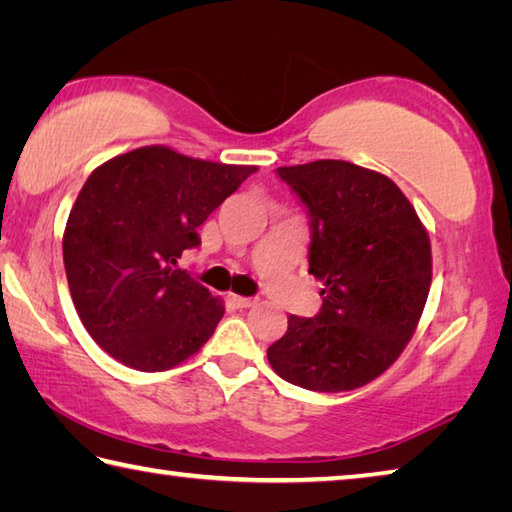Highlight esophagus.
Masks as SVG:
<instances>
[{
    "label": "esophagus",
    "mask_w": 512,
    "mask_h": 512,
    "mask_svg": "<svg viewBox=\"0 0 512 512\" xmlns=\"http://www.w3.org/2000/svg\"><path fill=\"white\" fill-rule=\"evenodd\" d=\"M232 305L237 309H248V307H255L257 305V298H244V296H232Z\"/></svg>",
    "instance_id": "esophagus-1"
}]
</instances>
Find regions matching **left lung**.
Returning <instances> with one entry per match:
<instances>
[{
    "instance_id": "1",
    "label": "left lung",
    "mask_w": 512,
    "mask_h": 512,
    "mask_svg": "<svg viewBox=\"0 0 512 512\" xmlns=\"http://www.w3.org/2000/svg\"><path fill=\"white\" fill-rule=\"evenodd\" d=\"M277 176L309 212L323 307L289 316L268 363L307 391H354L391 368L418 327L431 287L427 228L391 178L359 164L316 160Z\"/></svg>"
}]
</instances>
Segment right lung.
<instances>
[{"instance_id": "1", "label": "right lung", "mask_w": 512, "mask_h": 512, "mask_svg": "<svg viewBox=\"0 0 512 512\" xmlns=\"http://www.w3.org/2000/svg\"><path fill=\"white\" fill-rule=\"evenodd\" d=\"M255 171L155 144L90 173L69 212L63 259L79 318L110 357L160 372L207 343L225 307L176 264Z\"/></svg>"}]
</instances>
